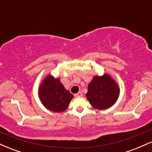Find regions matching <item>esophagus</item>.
Wrapping results in <instances>:
<instances>
[{
	"mask_svg": "<svg viewBox=\"0 0 152 152\" xmlns=\"http://www.w3.org/2000/svg\"><path fill=\"white\" fill-rule=\"evenodd\" d=\"M83 96V94H82V93H81V91H79L77 94H74V96L75 97H80V96Z\"/></svg>",
	"mask_w": 152,
	"mask_h": 152,
	"instance_id": "1",
	"label": "esophagus"
}]
</instances>
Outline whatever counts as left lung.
<instances>
[{"label":"left lung","instance_id":"left-lung-1","mask_svg":"<svg viewBox=\"0 0 152 152\" xmlns=\"http://www.w3.org/2000/svg\"><path fill=\"white\" fill-rule=\"evenodd\" d=\"M120 88L116 81L108 74L95 76L88 83L86 99L94 109L104 110L116 104Z\"/></svg>","mask_w":152,"mask_h":152}]
</instances>
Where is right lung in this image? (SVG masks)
I'll list each match as a JSON object with an SVG mask.
<instances>
[{
  "label": "right lung",
  "instance_id": "1",
  "mask_svg": "<svg viewBox=\"0 0 152 152\" xmlns=\"http://www.w3.org/2000/svg\"><path fill=\"white\" fill-rule=\"evenodd\" d=\"M38 97L47 109L53 112L61 113L68 109L74 96L66 89L60 78L48 75L40 84Z\"/></svg>",
  "mask_w": 152,
  "mask_h": 152
}]
</instances>
